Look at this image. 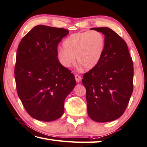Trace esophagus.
Segmentation results:
<instances>
[{
	"label": "esophagus",
	"instance_id": "34e87169",
	"mask_svg": "<svg viewBox=\"0 0 147 147\" xmlns=\"http://www.w3.org/2000/svg\"><path fill=\"white\" fill-rule=\"evenodd\" d=\"M75 78H76V81H77V83H80V82L82 80L81 77L80 76H79V75H76Z\"/></svg>",
	"mask_w": 147,
	"mask_h": 147
}]
</instances>
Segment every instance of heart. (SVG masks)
<instances>
[{
    "mask_svg": "<svg viewBox=\"0 0 147 147\" xmlns=\"http://www.w3.org/2000/svg\"><path fill=\"white\" fill-rule=\"evenodd\" d=\"M63 47L58 49L57 58L66 68L78 63L86 69L94 68L99 63L105 48V38L97 31L74 33L63 42Z\"/></svg>",
    "mask_w": 147,
    "mask_h": 147,
    "instance_id": "heart-1",
    "label": "heart"
}]
</instances>
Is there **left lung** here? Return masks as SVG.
<instances>
[{"instance_id":"obj_1","label":"left lung","mask_w":147,"mask_h":147,"mask_svg":"<svg viewBox=\"0 0 147 147\" xmlns=\"http://www.w3.org/2000/svg\"><path fill=\"white\" fill-rule=\"evenodd\" d=\"M91 30L105 35V48L99 63L84 74L88 116L96 122L118 119L127 109L133 91L134 67L127 43L107 27Z\"/></svg>"}]
</instances>
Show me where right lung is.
I'll return each mask as SVG.
<instances>
[{
	"mask_svg": "<svg viewBox=\"0 0 147 147\" xmlns=\"http://www.w3.org/2000/svg\"><path fill=\"white\" fill-rule=\"evenodd\" d=\"M68 33L64 28L38 25L19 45L15 67L17 94L37 120L49 122L61 117L64 99L76 85L74 74L57 58L58 44Z\"/></svg>",
	"mask_w": 147,
	"mask_h": 147,
	"instance_id": "1",
	"label": "right lung"
}]
</instances>
